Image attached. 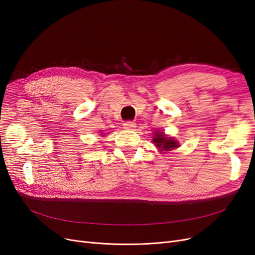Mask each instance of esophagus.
I'll return each instance as SVG.
<instances>
[{
	"mask_svg": "<svg viewBox=\"0 0 255 255\" xmlns=\"http://www.w3.org/2000/svg\"><path fill=\"white\" fill-rule=\"evenodd\" d=\"M123 128H125L126 129H135L136 123L133 121H127L123 123Z\"/></svg>",
	"mask_w": 255,
	"mask_h": 255,
	"instance_id": "esophagus-1",
	"label": "esophagus"
}]
</instances>
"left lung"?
I'll use <instances>...</instances> for the list:
<instances>
[{
	"mask_svg": "<svg viewBox=\"0 0 255 255\" xmlns=\"http://www.w3.org/2000/svg\"><path fill=\"white\" fill-rule=\"evenodd\" d=\"M152 141L159 149V151H170L179 146V142L173 139L172 137H167L163 132H159V130H156L154 133Z\"/></svg>",
	"mask_w": 255,
	"mask_h": 255,
	"instance_id": "obj_1",
	"label": "left lung"
}]
</instances>
